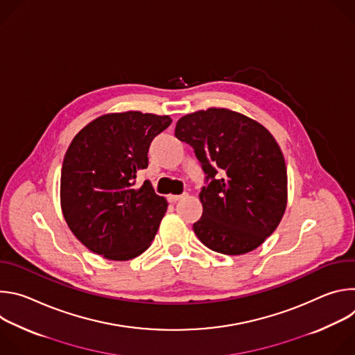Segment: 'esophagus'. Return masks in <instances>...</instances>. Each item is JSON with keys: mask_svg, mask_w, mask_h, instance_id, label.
Here are the masks:
<instances>
[{"mask_svg": "<svg viewBox=\"0 0 355 355\" xmlns=\"http://www.w3.org/2000/svg\"><path fill=\"white\" fill-rule=\"evenodd\" d=\"M185 195H187V193H182V195H168V196H167V199H168V202H173V204H174V202H177V200L182 199Z\"/></svg>", "mask_w": 355, "mask_h": 355, "instance_id": "esophagus-1", "label": "esophagus"}]
</instances>
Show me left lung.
<instances>
[{
  "label": "left lung",
  "mask_w": 355,
  "mask_h": 355,
  "mask_svg": "<svg viewBox=\"0 0 355 355\" xmlns=\"http://www.w3.org/2000/svg\"><path fill=\"white\" fill-rule=\"evenodd\" d=\"M175 136L193 148L207 175L198 239L227 256L261 245L286 208V166L272 135L241 114L209 108L182 116Z\"/></svg>",
  "instance_id": "obj_1"
}]
</instances>
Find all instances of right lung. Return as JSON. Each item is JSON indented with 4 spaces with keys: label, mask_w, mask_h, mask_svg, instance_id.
Listing matches in <instances>:
<instances>
[{
    "label": "right lung",
    "mask_w": 355,
    "mask_h": 355,
    "mask_svg": "<svg viewBox=\"0 0 355 355\" xmlns=\"http://www.w3.org/2000/svg\"><path fill=\"white\" fill-rule=\"evenodd\" d=\"M170 116L129 111L99 116L73 139L64 156L60 200L74 236L108 260L137 257L155 239L167 200L148 181L151 140L171 125Z\"/></svg>",
    "instance_id": "add662e5"
}]
</instances>
